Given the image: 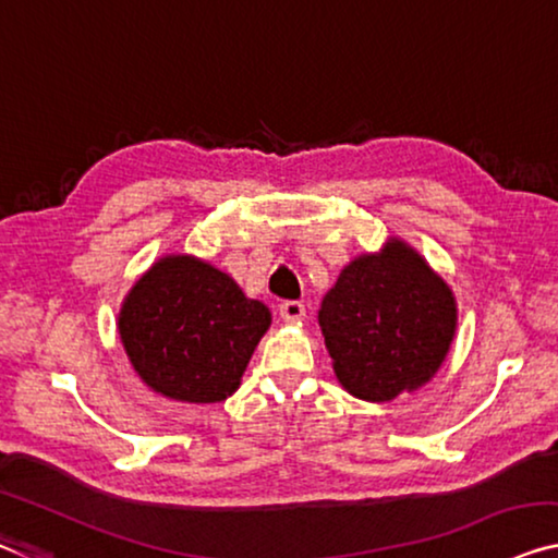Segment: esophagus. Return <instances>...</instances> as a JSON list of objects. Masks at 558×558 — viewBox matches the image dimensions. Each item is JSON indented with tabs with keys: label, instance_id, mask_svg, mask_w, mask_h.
Listing matches in <instances>:
<instances>
[{
	"label": "esophagus",
	"instance_id": "34e87169",
	"mask_svg": "<svg viewBox=\"0 0 558 558\" xmlns=\"http://www.w3.org/2000/svg\"><path fill=\"white\" fill-rule=\"evenodd\" d=\"M280 318L286 323H298L305 318V305L301 301H286L280 305Z\"/></svg>",
	"mask_w": 558,
	"mask_h": 558
}]
</instances>
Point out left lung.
Listing matches in <instances>:
<instances>
[{"instance_id": "1", "label": "left lung", "mask_w": 558, "mask_h": 558, "mask_svg": "<svg viewBox=\"0 0 558 558\" xmlns=\"http://www.w3.org/2000/svg\"><path fill=\"white\" fill-rule=\"evenodd\" d=\"M456 320L451 288L398 238L348 263L318 311L338 384L371 403L428 384Z\"/></svg>"}]
</instances>
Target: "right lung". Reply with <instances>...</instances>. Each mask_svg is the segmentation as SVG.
Masks as SVG:
<instances>
[{"mask_svg":"<svg viewBox=\"0 0 558 558\" xmlns=\"http://www.w3.org/2000/svg\"><path fill=\"white\" fill-rule=\"evenodd\" d=\"M118 328L132 368L155 393L218 403L240 388L270 311L215 265L165 255L124 295Z\"/></svg>","mask_w":558,"mask_h":558,"instance_id":"obj_1","label":"right lung"}]
</instances>
